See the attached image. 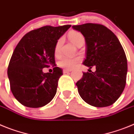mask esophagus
Returning a JSON list of instances; mask_svg holds the SVG:
<instances>
[{
    "instance_id": "esophagus-1",
    "label": "esophagus",
    "mask_w": 134,
    "mask_h": 134,
    "mask_svg": "<svg viewBox=\"0 0 134 134\" xmlns=\"http://www.w3.org/2000/svg\"><path fill=\"white\" fill-rule=\"evenodd\" d=\"M72 69H63V73H68V72H70V71H71Z\"/></svg>"
}]
</instances>
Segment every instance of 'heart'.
<instances>
[{"mask_svg": "<svg viewBox=\"0 0 134 134\" xmlns=\"http://www.w3.org/2000/svg\"><path fill=\"white\" fill-rule=\"evenodd\" d=\"M68 37L70 41L72 42L74 44L78 46L81 43H83L85 41L83 35L76 31H71L69 32ZM63 39L62 38H60L57 41L55 46V55H58L61 50V45H62ZM81 61V58L79 57H69V56H63L62 57L58 62V65L59 67L63 68L68 69H71L74 68L78 63Z\"/></svg>", "mask_w": 134, "mask_h": 134, "instance_id": "heart-1", "label": "heart"}]
</instances>
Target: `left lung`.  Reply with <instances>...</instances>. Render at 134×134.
I'll use <instances>...</instances> for the list:
<instances>
[{
    "mask_svg": "<svg viewBox=\"0 0 134 134\" xmlns=\"http://www.w3.org/2000/svg\"><path fill=\"white\" fill-rule=\"evenodd\" d=\"M86 43L85 65L96 71L83 72L76 83L81 97L97 108L112 105L120 97L126 83L127 58L120 41L114 32L100 24L74 25Z\"/></svg>",
    "mask_w": 134,
    "mask_h": 134,
    "instance_id": "1",
    "label": "left lung"
}]
</instances>
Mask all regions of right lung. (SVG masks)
<instances>
[{
  "label": "right lung",
  "instance_id": "obj_1",
  "mask_svg": "<svg viewBox=\"0 0 134 134\" xmlns=\"http://www.w3.org/2000/svg\"><path fill=\"white\" fill-rule=\"evenodd\" d=\"M71 25L44 26L23 36L14 49L8 64L10 90L18 102L28 108L45 105L57 92L62 69L56 67L55 46ZM54 66V72L42 69Z\"/></svg>",
  "mask_w": 134,
  "mask_h": 134
}]
</instances>
